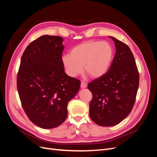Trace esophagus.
I'll use <instances>...</instances> for the list:
<instances>
[{
  "label": "esophagus",
  "instance_id": "34e87169",
  "mask_svg": "<svg viewBox=\"0 0 157 157\" xmlns=\"http://www.w3.org/2000/svg\"><path fill=\"white\" fill-rule=\"evenodd\" d=\"M87 86V83L84 82H81V84H80V87L82 88H85Z\"/></svg>",
  "mask_w": 157,
  "mask_h": 157
}]
</instances>
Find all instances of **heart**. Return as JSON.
I'll return each mask as SVG.
<instances>
[{"label": "heart", "instance_id": "b5f03b06", "mask_svg": "<svg viewBox=\"0 0 157 157\" xmlns=\"http://www.w3.org/2000/svg\"><path fill=\"white\" fill-rule=\"evenodd\" d=\"M114 58L112 45L107 41L89 40L71 50L70 55L62 57V63L70 77L85 72L94 78L101 77L110 69Z\"/></svg>", "mask_w": 157, "mask_h": 157}]
</instances>
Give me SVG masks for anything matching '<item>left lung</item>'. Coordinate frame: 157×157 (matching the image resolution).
<instances>
[{"label": "left lung", "mask_w": 157, "mask_h": 157, "mask_svg": "<svg viewBox=\"0 0 157 157\" xmlns=\"http://www.w3.org/2000/svg\"><path fill=\"white\" fill-rule=\"evenodd\" d=\"M115 42L116 53L107 73L88 84L92 94L90 116L98 125L113 126L126 118L134 105L140 75L131 50L124 42Z\"/></svg>", "instance_id": "1"}]
</instances>
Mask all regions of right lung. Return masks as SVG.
Returning a JSON list of instances; mask_svg holds the SVG:
<instances>
[{
    "label": "right lung",
    "mask_w": 157,
    "mask_h": 157,
    "mask_svg": "<svg viewBox=\"0 0 157 157\" xmlns=\"http://www.w3.org/2000/svg\"><path fill=\"white\" fill-rule=\"evenodd\" d=\"M63 39L42 35L27 46L17 76L21 105L29 120L44 129L58 127L67 117V105L80 81L65 73Z\"/></svg>",
    "instance_id": "right-lung-1"
}]
</instances>
